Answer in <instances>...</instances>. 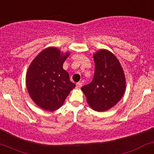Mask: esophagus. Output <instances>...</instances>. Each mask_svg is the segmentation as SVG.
Wrapping results in <instances>:
<instances>
[{
    "mask_svg": "<svg viewBox=\"0 0 154 154\" xmlns=\"http://www.w3.org/2000/svg\"><path fill=\"white\" fill-rule=\"evenodd\" d=\"M76 85H77V88H80L82 87V82H77V83L76 84Z\"/></svg>",
    "mask_w": 154,
    "mask_h": 154,
    "instance_id": "34e87169",
    "label": "esophagus"
}]
</instances>
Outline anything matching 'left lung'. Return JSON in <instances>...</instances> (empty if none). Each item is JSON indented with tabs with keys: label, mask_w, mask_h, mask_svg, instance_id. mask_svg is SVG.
Here are the masks:
<instances>
[{
	"label": "left lung",
	"mask_w": 154,
	"mask_h": 154,
	"mask_svg": "<svg viewBox=\"0 0 154 154\" xmlns=\"http://www.w3.org/2000/svg\"><path fill=\"white\" fill-rule=\"evenodd\" d=\"M94 78L81 90L93 109L106 111L116 105L124 95L126 89L124 71L117 58L108 50H99L94 54Z\"/></svg>",
	"instance_id": "obj_1"
}]
</instances>
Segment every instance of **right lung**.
<instances>
[{
  "label": "right lung",
  "instance_id": "right-lung-1",
  "mask_svg": "<svg viewBox=\"0 0 154 154\" xmlns=\"http://www.w3.org/2000/svg\"><path fill=\"white\" fill-rule=\"evenodd\" d=\"M69 53L62 54L55 47L42 51L30 63L26 74V85L33 101L42 109H58L75 87L63 64Z\"/></svg>",
  "mask_w": 154,
  "mask_h": 154
}]
</instances>
